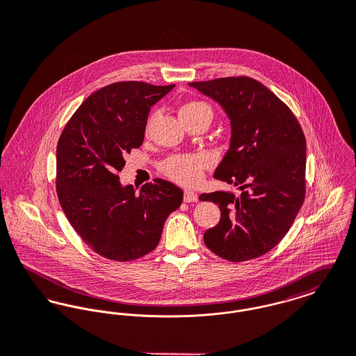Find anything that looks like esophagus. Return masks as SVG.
I'll use <instances>...</instances> for the list:
<instances>
[{
    "mask_svg": "<svg viewBox=\"0 0 356 356\" xmlns=\"http://www.w3.org/2000/svg\"><path fill=\"white\" fill-rule=\"evenodd\" d=\"M184 202L191 203V202H197V194L193 190H186L184 191Z\"/></svg>",
    "mask_w": 356,
    "mask_h": 356,
    "instance_id": "esophagus-1",
    "label": "esophagus"
}]
</instances>
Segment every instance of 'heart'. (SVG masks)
Segmentation results:
<instances>
[{"label": "heart", "instance_id": "obj_1", "mask_svg": "<svg viewBox=\"0 0 356 356\" xmlns=\"http://www.w3.org/2000/svg\"><path fill=\"white\" fill-rule=\"evenodd\" d=\"M179 115L183 121H186L200 115L211 118L213 111L206 102L191 101L180 108ZM211 162L213 159L209 154H180L165 159L161 165V170L163 172V175L177 183L193 186L202 179L203 170Z\"/></svg>", "mask_w": 356, "mask_h": 356}]
</instances>
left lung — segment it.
<instances>
[{
	"label": "left lung",
	"instance_id": "8db88e82",
	"mask_svg": "<svg viewBox=\"0 0 356 356\" xmlns=\"http://www.w3.org/2000/svg\"><path fill=\"white\" fill-rule=\"evenodd\" d=\"M188 86L216 101L231 121L229 149L214 179L241 191L202 194L221 210L203 240L231 262L258 258L289 231L306 193V139L291 109L258 80L247 76Z\"/></svg>",
	"mask_w": 356,
	"mask_h": 356
}]
</instances>
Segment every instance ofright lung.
<instances>
[{
  "instance_id": "obj_1",
  "label": "right lung",
  "mask_w": 356,
  "mask_h": 356,
  "mask_svg": "<svg viewBox=\"0 0 356 356\" xmlns=\"http://www.w3.org/2000/svg\"><path fill=\"white\" fill-rule=\"evenodd\" d=\"M175 84L118 81L92 92L57 143L56 190L74 229L97 254L119 262L153 251L168 216L183 202L175 184L154 179L135 194L118 176L124 156L142 146L150 108Z\"/></svg>"
}]
</instances>
